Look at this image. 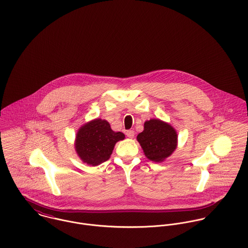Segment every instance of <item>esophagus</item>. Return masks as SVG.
Segmentation results:
<instances>
[{"label": "esophagus", "instance_id": "34e87169", "mask_svg": "<svg viewBox=\"0 0 248 248\" xmlns=\"http://www.w3.org/2000/svg\"><path fill=\"white\" fill-rule=\"evenodd\" d=\"M126 135H127V137H128L129 139H133V138L135 137V132L132 131V130H129V131L126 132Z\"/></svg>", "mask_w": 248, "mask_h": 248}]
</instances>
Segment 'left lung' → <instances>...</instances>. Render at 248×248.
Wrapping results in <instances>:
<instances>
[{"label":"left lung","instance_id":"1","mask_svg":"<svg viewBox=\"0 0 248 248\" xmlns=\"http://www.w3.org/2000/svg\"><path fill=\"white\" fill-rule=\"evenodd\" d=\"M145 156L154 162H163L177 149V131L167 122L152 118L145 121L144 130L137 137Z\"/></svg>","mask_w":248,"mask_h":248}]
</instances>
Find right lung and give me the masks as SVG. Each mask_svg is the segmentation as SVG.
Returning <instances> with one entry per match:
<instances>
[{
  "label": "right lung",
  "mask_w": 248,
  "mask_h": 248,
  "mask_svg": "<svg viewBox=\"0 0 248 248\" xmlns=\"http://www.w3.org/2000/svg\"><path fill=\"white\" fill-rule=\"evenodd\" d=\"M124 139L125 135L112 131L107 120L96 118L79 128L74 148L83 162L97 166L109 158L116 142Z\"/></svg>",
  "instance_id": "obj_1"
}]
</instances>
